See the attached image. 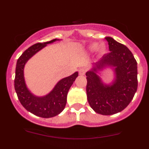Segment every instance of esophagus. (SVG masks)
Returning a JSON list of instances; mask_svg holds the SVG:
<instances>
[{
    "label": "esophagus",
    "mask_w": 149,
    "mask_h": 149,
    "mask_svg": "<svg viewBox=\"0 0 149 149\" xmlns=\"http://www.w3.org/2000/svg\"><path fill=\"white\" fill-rule=\"evenodd\" d=\"M86 72V69L84 68H81L79 69V75H81V76H83V75L85 74Z\"/></svg>",
    "instance_id": "1"
}]
</instances>
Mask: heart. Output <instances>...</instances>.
Returning <instances> with one entry per match:
<instances>
[{
  "instance_id": "b5f03b06",
  "label": "heart",
  "mask_w": 149,
  "mask_h": 149,
  "mask_svg": "<svg viewBox=\"0 0 149 149\" xmlns=\"http://www.w3.org/2000/svg\"><path fill=\"white\" fill-rule=\"evenodd\" d=\"M91 51H95L98 50V52H100V54H104L105 52H107V47L105 46V45L102 44L99 46V45L97 43H93L91 44L89 47Z\"/></svg>"
}]
</instances>
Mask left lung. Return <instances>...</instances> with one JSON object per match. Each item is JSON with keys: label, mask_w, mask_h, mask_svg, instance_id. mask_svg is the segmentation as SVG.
I'll return each mask as SVG.
<instances>
[{"label": "left lung", "mask_w": 149, "mask_h": 149, "mask_svg": "<svg viewBox=\"0 0 149 149\" xmlns=\"http://www.w3.org/2000/svg\"><path fill=\"white\" fill-rule=\"evenodd\" d=\"M110 52L97 63V68L115 67L112 85L104 86L96 74L97 68L86 73L87 100L97 113L110 115L121 112L130 104L137 91V62L130 49L111 37H106Z\"/></svg>", "instance_id": "obj_1"}]
</instances>
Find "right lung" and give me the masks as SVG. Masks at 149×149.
<instances>
[{"label":"right lung","mask_w":149,"mask_h":149,"mask_svg":"<svg viewBox=\"0 0 149 149\" xmlns=\"http://www.w3.org/2000/svg\"><path fill=\"white\" fill-rule=\"evenodd\" d=\"M57 39L44 43H36L26 49L18 59L16 67L14 88L22 106L37 116L44 118H52L61 113L65 108L68 90L76 77L78 72L60 81L52 91L42 97L32 95L27 89L24 79V67L26 61L47 44L56 41Z\"/></svg>","instance_id":"right-lung-1"}]
</instances>
